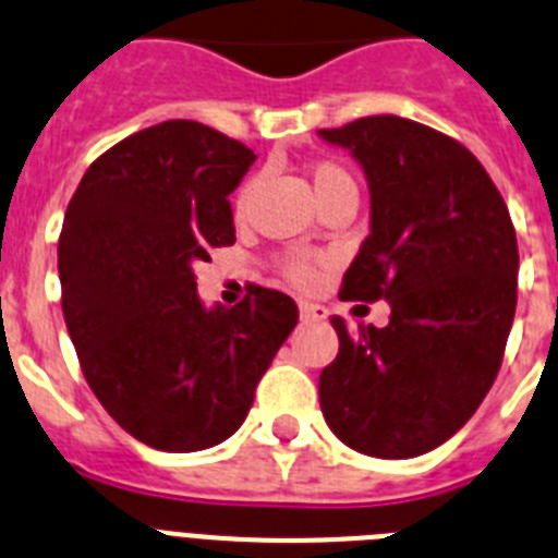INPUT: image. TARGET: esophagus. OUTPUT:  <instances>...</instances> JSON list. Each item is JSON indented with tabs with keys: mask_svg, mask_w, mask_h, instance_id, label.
I'll return each instance as SVG.
<instances>
[{
	"mask_svg": "<svg viewBox=\"0 0 558 558\" xmlns=\"http://www.w3.org/2000/svg\"><path fill=\"white\" fill-rule=\"evenodd\" d=\"M300 317L303 319H326L328 312L323 306H317V303H300Z\"/></svg>",
	"mask_w": 558,
	"mask_h": 558,
	"instance_id": "34e87169",
	"label": "esophagus"
}]
</instances>
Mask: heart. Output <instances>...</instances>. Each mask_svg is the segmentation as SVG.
I'll return each mask as SVG.
<instances>
[{"label": "heart", "instance_id": "1", "mask_svg": "<svg viewBox=\"0 0 558 558\" xmlns=\"http://www.w3.org/2000/svg\"><path fill=\"white\" fill-rule=\"evenodd\" d=\"M308 179H312V187L323 207L339 202V198H356V179L351 177L345 165L333 162V159H319V162L308 165ZM255 187H258V179H246L244 185L239 187L235 205H232L235 207V219H241L246 213L252 196H255ZM323 264H326V258H317V255H289V258H283L280 269L294 286H312Z\"/></svg>", "mask_w": 558, "mask_h": 558}]
</instances>
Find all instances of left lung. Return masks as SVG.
Here are the masks:
<instances>
[{
  "label": "left lung",
  "instance_id": "left-lung-1",
  "mask_svg": "<svg viewBox=\"0 0 558 558\" xmlns=\"http://www.w3.org/2000/svg\"><path fill=\"white\" fill-rule=\"evenodd\" d=\"M365 168L371 235L339 298L387 300L385 328H337L319 407L345 447L415 458L466 424L502 365L517 308V232L466 145L396 114L319 129Z\"/></svg>",
  "mask_w": 558,
  "mask_h": 558
}]
</instances>
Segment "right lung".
Here are the masks:
<instances>
[{
	"instance_id": "right-lung-1",
	"label": "right lung",
	"mask_w": 558,
	"mask_h": 558,
	"mask_svg": "<svg viewBox=\"0 0 558 558\" xmlns=\"http://www.w3.org/2000/svg\"><path fill=\"white\" fill-rule=\"evenodd\" d=\"M255 162L239 140L165 120L84 173L58 239L66 331L106 413L162 452L230 438L298 326L294 300L252 286L205 308L193 266L235 244L230 193Z\"/></svg>"
}]
</instances>
